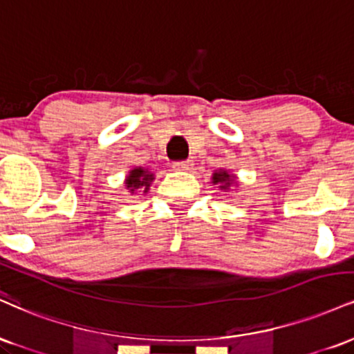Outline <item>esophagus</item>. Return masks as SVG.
<instances>
[{
	"label": "esophagus",
	"instance_id": "1",
	"mask_svg": "<svg viewBox=\"0 0 354 354\" xmlns=\"http://www.w3.org/2000/svg\"><path fill=\"white\" fill-rule=\"evenodd\" d=\"M191 168H193V163H191V161H180V163L173 165L174 171H189Z\"/></svg>",
	"mask_w": 354,
	"mask_h": 354
}]
</instances>
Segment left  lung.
Returning a JSON list of instances; mask_svg holds the SVG:
<instances>
[{"label": "left lung", "instance_id": "obj_1", "mask_svg": "<svg viewBox=\"0 0 354 354\" xmlns=\"http://www.w3.org/2000/svg\"><path fill=\"white\" fill-rule=\"evenodd\" d=\"M211 183L216 185L219 191H230L233 186H238V178L228 169H216L211 176Z\"/></svg>", "mask_w": 354, "mask_h": 354}]
</instances>
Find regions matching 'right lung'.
I'll return each mask as SVG.
<instances>
[{"label":"right lung","mask_w":354,"mask_h":354,"mask_svg":"<svg viewBox=\"0 0 354 354\" xmlns=\"http://www.w3.org/2000/svg\"><path fill=\"white\" fill-rule=\"evenodd\" d=\"M154 181V173L149 171L148 168H143V166H136V168H131L128 174L124 176V188L128 189L129 194H146L151 188Z\"/></svg>","instance_id":"1"}]
</instances>
